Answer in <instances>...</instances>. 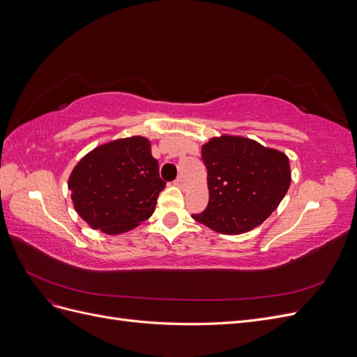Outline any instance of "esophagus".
<instances>
[{
	"label": "esophagus",
	"mask_w": 357,
	"mask_h": 357,
	"mask_svg": "<svg viewBox=\"0 0 357 357\" xmlns=\"http://www.w3.org/2000/svg\"><path fill=\"white\" fill-rule=\"evenodd\" d=\"M174 185L178 186V188H181V189H185V188H186V181H185V178H183V177H178V178L174 181Z\"/></svg>",
	"instance_id": "esophagus-1"
}]
</instances>
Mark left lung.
<instances>
[{
	"instance_id": "obj_1",
	"label": "left lung",
	"mask_w": 357,
	"mask_h": 357,
	"mask_svg": "<svg viewBox=\"0 0 357 357\" xmlns=\"http://www.w3.org/2000/svg\"><path fill=\"white\" fill-rule=\"evenodd\" d=\"M207 168L208 205L192 219L236 235L265 222L290 186L289 158L275 149L238 135L213 137L201 147Z\"/></svg>"
}]
</instances>
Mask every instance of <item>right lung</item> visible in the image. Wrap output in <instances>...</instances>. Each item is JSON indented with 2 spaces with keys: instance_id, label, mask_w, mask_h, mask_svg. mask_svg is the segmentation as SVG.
I'll return each mask as SVG.
<instances>
[{
  "instance_id": "right-lung-1",
  "label": "right lung",
  "mask_w": 357,
  "mask_h": 357,
  "mask_svg": "<svg viewBox=\"0 0 357 357\" xmlns=\"http://www.w3.org/2000/svg\"><path fill=\"white\" fill-rule=\"evenodd\" d=\"M165 185L152 144L139 135L95 147L68 178L74 210L91 228L107 235L125 234L147 220Z\"/></svg>"
}]
</instances>
